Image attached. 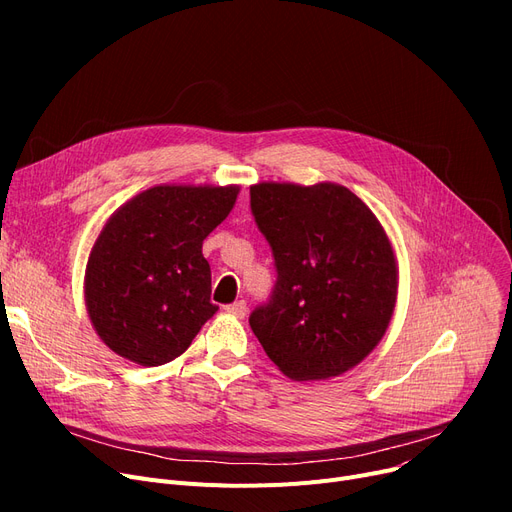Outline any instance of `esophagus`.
<instances>
[{
	"mask_svg": "<svg viewBox=\"0 0 512 512\" xmlns=\"http://www.w3.org/2000/svg\"><path fill=\"white\" fill-rule=\"evenodd\" d=\"M226 313H228V315H232V317H238V319H242V317L247 315V303H245V301L232 303V305H228V307H226Z\"/></svg>",
	"mask_w": 512,
	"mask_h": 512,
	"instance_id": "34e87169",
	"label": "esophagus"
}]
</instances>
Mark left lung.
Returning a JSON list of instances; mask_svg holds the SVG:
<instances>
[{
  "instance_id": "left-lung-1",
  "label": "left lung",
  "mask_w": 512,
  "mask_h": 512,
  "mask_svg": "<svg viewBox=\"0 0 512 512\" xmlns=\"http://www.w3.org/2000/svg\"><path fill=\"white\" fill-rule=\"evenodd\" d=\"M251 209L278 270L272 301L249 317L267 357L294 382L357 367L384 338L398 297L380 220L336 182H257Z\"/></svg>"
}]
</instances>
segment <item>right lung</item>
Instances as JSON below:
<instances>
[{"label":"right lung","mask_w":512,"mask_h":512,"mask_svg":"<svg viewBox=\"0 0 512 512\" xmlns=\"http://www.w3.org/2000/svg\"><path fill=\"white\" fill-rule=\"evenodd\" d=\"M238 184H155L99 230L85 305L101 342L143 367L180 357L218 311L203 240L232 211Z\"/></svg>","instance_id":"1"}]
</instances>
